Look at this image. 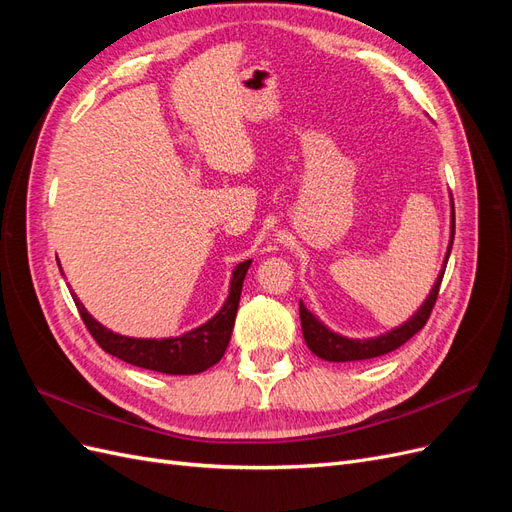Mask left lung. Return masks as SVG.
I'll list each match as a JSON object with an SVG mask.
<instances>
[{"label":"left lung","instance_id":"left-lung-1","mask_svg":"<svg viewBox=\"0 0 512 512\" xmlns=\"http://www.w3.org/2000/svg\"><path fill=\"white\" fill-rule=\"evenodd\" d=\"M451 239H455V205H453V235H451ZM451 247H453V241H451V245H448L444 269H446L448 256H451ZM442 277H444V271L440 273L438 282H436V286H433V290L429 292V297L423 303V307L418 309V312L406 324H401L399 329L386 333L382 337L363 339V342H361V339H346L342 335H335L333 331L324 327V324H320L312 314H309L303 303H299L301 329H303V337H305L307 348L312 350L316 356H320V359L333 361V363L376 359V356H382V354H389V352L397 350L399 346H404L410 337H414L427 324V320L431 316V309L438 301Z\"/></svg>","mask_w":512,"mask_h":512}]
</instances>
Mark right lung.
Wrapping results in <instances>:
<instances>
[{
  "mask_svg": "<svg viewBox=\"0 0 512 512\" xmlns=\"http://www.w3.org/2000/svg\"><path fill=\"white\" fill-rule=\"evenodd\" d=\"M250 265L252 260H245L241 265H237L235 273H232L230 294L220 312L215 314L207 324H203V327H198L181 337L134 339V337L117 335L113 331L104 329L100 322L91 318L87 314V309L83 307V303L76 299L74 292H72V299L76 309H79L87 331L96 339L98 346L104 352L143 369L162 371V374H173V376H190V374H200V371L209 369L224 356L230 342L232 327H235L241 288Z\"/></svg>",
  "mask_w": 512,
  "mask_h": 512,
  "instance_id": "add662e5",
  "label": "right lung"
}]
</instances>
